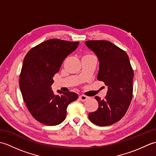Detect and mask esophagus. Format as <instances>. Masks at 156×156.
I'll use <instances>...</instances> for the list:
<instances>
[{"instance_id":"1","label":"esophagus","mask_w":156,"mask_h":156,"mask_svg":"<svg viewBox=\"0 0 156 156\" xmlns=\"http://www.w3.org/2000/svg\"><path fill=\"white\" fill-rule=\"evenodd\" d=\"M79 99H80V100L81 101L84 102V101L87 100V99H88V97H87V96H85V95L82 94V95L79 96Z\"/></svg>"}]
</instances>
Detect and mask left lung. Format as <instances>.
Masks as SVG:
<instances>
[{"label":"left lung","mask_w":156,"mask_h":156,"mask_svg":"<svg viewBox=\"0 0 156 156\" xmlns=\"http://www.w3.org/2000/svg\"><path fill=\"white\" fill-rule=\"evenodd\" d=\"M86 45L97 55L99 61L97 79L107 86L104 99L96 97L98 108L88 117L98 126L115 123L123 117L133 97V70L127 53L111 42L87 41Z\"/></svg>","instance_id":"left-lung-1"}]
</instances>
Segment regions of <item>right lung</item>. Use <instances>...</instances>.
<instances>
[{
  "label": "right lung",
  "instance_id": "right-lung-1",
  "mask_svg": "<svg viewBox=\"0 0 156 156\" xmlns=\"http://www.w3.org/2000/svg\"><path fill=\"white\" fill-rule=\"evenodd\" d=\"M79 42L58 39L45 41L29 50L23 60L19 87L29 112L41 123L60 124L66 117L67 107L77 100L73 92L51 90L54 75L67 56L78 48Z\"/></svg>",
  "mask_w": 156,
  "mask_h": 156
}]
</instances>
